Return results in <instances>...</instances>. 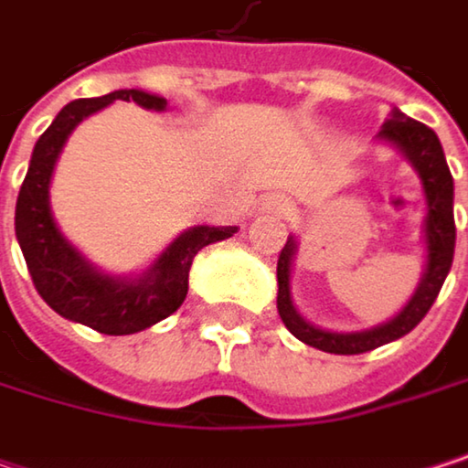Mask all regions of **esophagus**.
Segmentation results:
<instances>
[{
	"mask_svg": "<svg viewBox=\"0 0 468 468\" xmlns=\"http://www.w3.org/2000/svg\"><path fill=\"white\" fill-rule=\"evenodd\" d=\"M265 208H271L273 214H290V203H287L284 197H279V195L268 197V200H265Z\"/></svg>",
	"mask_w": 468,
	"mask_h": 468,
	"instance_id": "obj_1",
	"label": "esophagus"
}]
</instances>
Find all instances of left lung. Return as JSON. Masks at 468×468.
Masks as SVG:
<instances>
[{
	"mask_svg": "<svg viewBox=\"0 0 468 468\" xmlns=\"http://www.w3.org/2000/svg\"><path fill=\"white\" fill-rule=\"evenodd\" d=\"M379 141L390 143L399 148L412 167L418 170L425 195V222H422V238H425V273L415 295L410 303L388 323L368 330H355V333H335L306 323L295 303H292V290H290V273H292V257L298 251L295 238L290 235L276 265V282H279V295H276V309L287 330L301 338L309 346H317L330 355H360L371 352L382 344H390L401 335H407L412 327L420 325V320L433 306L450 265H452V251H455V219H452V176L441 151V143L431 127L404 116L399 108H393L390 119L382 124Z\"/></svg>",
	"mask_w": 468,
	"mask_h": 468,
	"instance_id": "obj_1",
	"label": "left lung"
}]
</instances>
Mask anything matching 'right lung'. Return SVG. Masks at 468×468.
<instances>
[{"instance_id": "right-lung-1", "label": "right lung", "mask_w": 468, "mask_h": 468, "mask_svg": "<svg viewBox=\"0 0 468 468\" xmlns=\"http://www.w3.org/2000/svg\"><path fill=\"white\" fill-rule=\"evenodd\" d=\"M138 102L145 111H165L167 100L141 89H119L105 97L72 100L40 135L16 203V238L32 282L48 306L64 320L94 327L105 335H130L170 317L186 298L195 254L238 228L197 225L178 235L141 276H111L97 271L56 228L48 200L50 176L69 133L111 102Z\"/></svg>"}]
</instances>
